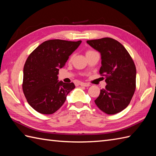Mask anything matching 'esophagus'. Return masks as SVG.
<instances>
[{"label": "esophagus", "mask_w": 156, "mask_h": 156, "mask_svg": "<svg viewBox=\"0 0 156 156\" xmlns=\"http://www.w3.org/2000/svg\"><path fill=\"white\" fill-rule=\"evenodd\" d=\"M80 85L81 86V87H89L90 86V84L88 83H84V82H80Z\"/></svg>", "instance_id": "obj_1"}]
</instances>
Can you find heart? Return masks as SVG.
I'll list each match as a JSON object with an SVG mask.
<instances>
[{"label": "heart", "mask_w": 156, "mask_h": 156, "mask_svg": "<svg viewBox=\"0 0 156 156\" xmlns=\"http://www.w3.org/2000/svg\"><path fill=\"white\" fill-rule=\"evenodd\" d=\"M93 52H94V51H92V50H88V51H87V52H86V55H88V54H92V53H93ZM73 57H74V55H72L71 58H70V59H72L73 58Z\"/></svg>", "instance_id": "heart-1"}]
</instances>
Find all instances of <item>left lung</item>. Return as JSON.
Instances as JSON below:
<instances>
[{
	"instance_id": "obj_1",
	"label": "left lung",
	"mask_w": 156,
	"mask_h": 156,
	"mask_svg": "<svg viewBox=\"0 0 156 156\" xmlns=\"http://www.w3.org/2000/svg\"><path fill=\"white\" fill-rule=\"evenodd\" d=\"M101 53L100 74L107 84L94 101L108 115L122 111L130 103L136 88V68L133 59L121 43L110 37L87 41Z\"/></svg>"
}]
</instances>
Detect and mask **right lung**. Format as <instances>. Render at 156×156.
<instances>
[{
    "mask_svg": "<svg viewBox=\"0 0 156 156\" xmlns=\"http://www.w3.org/2000/svg\"><path fill=\"white\" fill-rule=\"evenodd\" d=\"M81 42L45 41L29 55L23 68V91L29 105L39 113H54L75 88L73 82L59 81L58 74Z\"/></svg>",
    "mask_w": 156,
    "mask_h": 156,
    "instance_id": "add662e5",
    "label": "right lung"
}]
</instances>
